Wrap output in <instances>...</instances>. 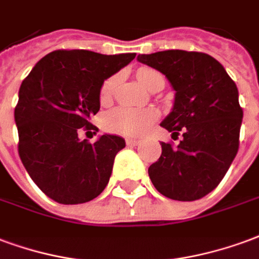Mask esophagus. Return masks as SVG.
<instances>
[{"mask_svg": "<svg viewBox=\"0 0 259 259\" xmlns=\"http://www.w3.org/2000/svg\"><path fill=\"white\" fill-rule=\"evenodd\" d=\"M125 143H127V146H138V145L141 143V141H139V139H132V138H130V139L125 141Z\"/></svg>", "mask_w": 259, "mask_h": 259, "instance_id": "1", "label": "esophagus"}]
</instances>
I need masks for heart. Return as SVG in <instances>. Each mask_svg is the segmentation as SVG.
I'll return each instance as SVG.
<instances>
[{"label":"heart","instance_id":"1","mask_svg":"<svg viewBox=\"0 0 259 259\" xmlns=\"http://www.w3.org/2000/svg\"><path fill=\"white\" fill-rule=\"evenodd\" d=\"M137 77L139 82L145 88H150L153 84H156L158 80H164L163 75L157 70L150 67H141L137 71ZM117 77L111 75L103 81V84L99 91V99L101 102L110 101L113 91L116 88ZM157 118V111L153 109L146 110H138V109H128V107H120L116 110L107 113L103 120V125L107 131L121 134V135H141L146 131L150 124Z\"/></svg>","mask_w":259,"mask_h":259}]
</instances>
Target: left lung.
Masks as SVG:
<instances>
[{"mask_svg":"<svg viewBox=\"0 0 259 259\" xmlns=\"http://www.w3.org/2000/svg\"><path fill=\"white\" fill-rule=\"evenodd\" d=\"M138 60L171 82L175 102L161 127L184 137L177 148L160 143L161 156L149 167L152 184L168 199H201L220 185L239 150L243 109L235 81L203 52L169 50Z\"/></svg>","mask_w":259,"mask_h":259,"instance_id":"8db88e82","label":"left lung"}]
</instances>
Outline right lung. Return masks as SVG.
I'll return each mask as SVG.
<instances>
[{
  "label": "right lung",
  "instance_id": "right-lung-1",
  "mask_svg": "<svg viewBox=\"0 0 259 259\" xmlns=\"http://www.w3.org/2000/svg\"><path fill=\"white\" fill-rule=\"evenodd\" d=\"M135 55L58 50L45 55L22 82L15 107L19 156L50 199L81 204L106 188L125 141L105 134L91 143L78 134L98 131L90 120L101 107L102 84Z\"/></svg>",
  "mask_w": 259,
  "mask_h": 259
}]
</instances>
